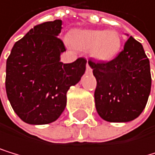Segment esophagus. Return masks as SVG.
<instances>
[{
	"instance_id": "34e87169",
	"label": "esophagus",
	"mask_w": 155,
	"mask_h": 155,
	"mask_svg": "<svg viewBox=\"0 0 155 155\" xmlns=\"http://www.w3.org/2000/svg\"><path fill=\"white\" fill-rule=\"evenodd\" d=\"M86 72L87 73H91V72H92V68L90 67V65L88 64V63L86 64Z\"/></svg>"
}]
</instances>
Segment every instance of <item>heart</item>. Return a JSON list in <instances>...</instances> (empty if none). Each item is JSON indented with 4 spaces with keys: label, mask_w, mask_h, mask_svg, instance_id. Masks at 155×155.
<instances>
[{
    "label": "heart",
    "mask_w": 155,
    "mask_h": 155,
    "mask_svg": "<svg viewBox=\"0 0 155 155\" xmlns=\"http://www.w3.org/2000/svg\"><path fill=\"white\" fill-rule=\"evenodd\" d=\"M70 44L79 51L87 52L98 61H109L122 48V37L116 30H74Z\"/></svg>",
    "instance_id": "heart-1"
}]
</instances>
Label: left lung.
I'll return each mask as SVG.
<instances>
[{
	"label": "left lung",
	"instance_id": "left-lung-1",
	"mask_svg": "<svg viewBox=\"0 0 155 155\" xmlns=\"http://www.w3.org/2000/svg\"><path fill=\"white\" fill-rule=\"evenodd\" d=\"M88 63L97 79L98 114L112 123L136 119L147 104L151 87L150 60L142 44L130 36L114 59Z\"/></svg>",
	"mask_w": 155,
	"mask_h": 155
}]
</instances>
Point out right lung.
I'll return each mask as SVG.
<instances>
[{
  "label": "right lung",
  "instance_id": "1",
  "mask_svg": "<svg viewBox=\"0 0 155 155\" xmlns=\"http://www.w3.org/2000/svg\"><path fill=\"white\" fill-rule=\"evenodd\" d=\"M62 21L39 24L14 44L6 60L5 90L13 110L30 125L54 122L64 111L67 91L77 84L86 59L60 62L65 46L58 34Z\"/></svg>",
  "mask_w": 155,
  "mask_h": 155
}]
</instances>
